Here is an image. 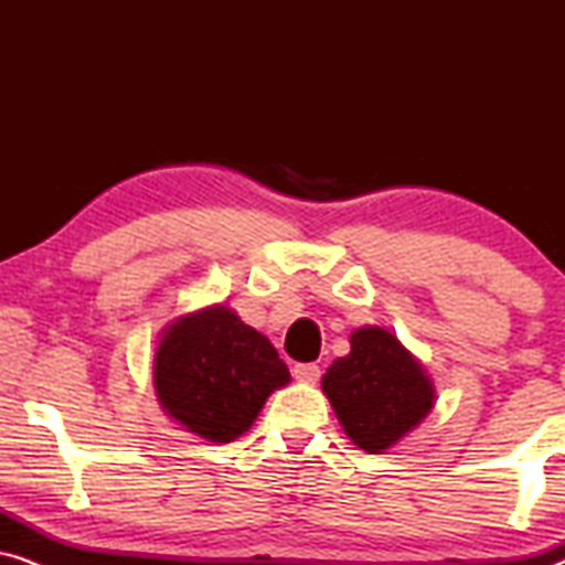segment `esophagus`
<instances>
[{
    "mask_svg": "<svg viewBox=\"0 0 565 565\" xmlns=\"http://www.w3.org/2000/svg\"><path fill=\"white\" fill-rule=\"evenodd\" d=\"M292 375L303 383H316L321 377V367L316 365V362H298V365L292 367Z\"/></svg>",
    "mask_w": 565,
    "mask_h": 565,
    "instance_id": "obj_1",
    "label": "esophagus"
}]
</instances>
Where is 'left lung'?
<instances>
[{"label": "left lung", "mask_w": 565, "mask_h": 565, "mask_svg": "<svg viewBox=\"0 0 565 565\" xmlns=\"http://www.w3.org/2000/svg\"><path fill=\"white\" fill-rule=\"evenodd\" d=\"M350 344L347 358L331 362L321 388L352 443L383 452L429 414L435 388L391 331L358 329Z\"/></svg>", "instance_id": "1"}]
</instances>
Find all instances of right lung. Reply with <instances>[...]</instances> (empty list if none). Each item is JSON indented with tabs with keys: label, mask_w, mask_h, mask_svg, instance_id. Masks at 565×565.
Here are the masks:
<instances>
[{
	"label": "right lung",
	"mask_w": 565,
	"mask_h": 565,
	"mask_svg": "<svg viewBox=\"0 0 565 565\" xmlns=\"http://www.w3.org/2000/svg\"><path fill=\"white\" fill-rule=\"evenodd\" d=\"M288 381V365L269 339L223 306L172 323L153 360L164 412L211 443L244 435L269 393Z\"/></svg>",
	"instance_id": "1"
}]
</instances>
